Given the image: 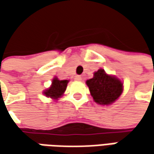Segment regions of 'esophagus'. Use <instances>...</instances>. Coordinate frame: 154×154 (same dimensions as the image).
I'll return each mask as SVG.
<instances>
[{
	"label": "esophagus",
	"instance_id": "obj_1",
	"mask_svg": "<svg viewBox=\"0 0 154 154\" xmlns=\"http://www.w3.org/2000/svg\"><path fill=\"white\" fill-rule=\"evenodd\" d=\"M74 79H75V80H78V81H80V80H82V78H81V76H80V75H76Z\"/></svg>",
	"mask_w": 154,
	"mask_h": 154
}]
</instances>
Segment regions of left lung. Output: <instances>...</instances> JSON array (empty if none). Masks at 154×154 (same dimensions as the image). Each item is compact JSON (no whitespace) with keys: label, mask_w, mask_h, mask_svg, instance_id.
<instances>
[{"label":"left lung","mask_w":154,"mask_h":154,"mask_svg":"<svg viewBox=\"0 0 154 154\" xmlns=\"http://www.w3.org/2000/svg\"><path fill=\"white\" fill-rule=\"evenodd\" d=\"M91 95L96 103L110 104L120 97L122 83L114 76L106 74L103 69L94 73L93 78L86 81Z\"/></svg>","instance_id":"obj_1"}]
</instances>
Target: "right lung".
Listing matches in <instances>:
<instances>
[{
  "label": "right lung",
  "mask_w": 154,
  "mask_h": 154,
  "mask_svg": "<svg viewBox=\"0 0 154 154\" xmlns=\"http://www.w3.org/2000/svg\"><path fill=\"white\" fill-rule=\"evenodd\" d=\"M68 83V80H60L57 78H55L52 81L51 86L48 90L45 91V94L47 97H51V98H55V99L60 98L63 94V92H65Z\"/></svg>",
  "instance_id": "add662e5"
}]
</instances>
